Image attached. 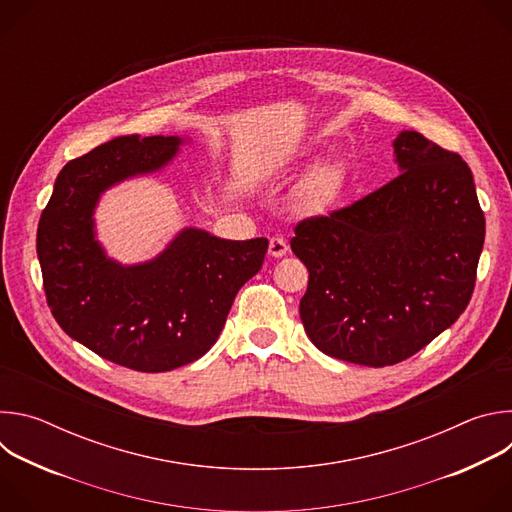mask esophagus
<instances>
[{
  "instance_id": "obj_1",
  "label": "esophagus",
  "mask_w": 512,
  "mask_h": 512,
  "mask_svg": "<svg viewBox=\"0 0 512 512\" xmlns=\"http://www.w3.org/2000/svg\"><path fill=\"white\" fill-rule=\"evenodd\" d=\"M285 253H287V241L283 237H271L269 239V255L283 257Z\"/></svg>"
}]
</instances>
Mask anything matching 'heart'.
<instances>
[{
	"label": "heart",
	"instance_id": "obj_1",
	"mask_svg": "<svg viewBox=\"0 0 512 512\" xmlns=\"http://www.w3.org/2000/svg\"><path fill=\"white\" fill-rule=\"evenodd\" d=\"M344 168L338 162H326L314 168L298 192V204L306 212L326 210L344 186Z\"/></svg>",
	"mask_w": 512,
	"mask_h": 512
}]
</instances>
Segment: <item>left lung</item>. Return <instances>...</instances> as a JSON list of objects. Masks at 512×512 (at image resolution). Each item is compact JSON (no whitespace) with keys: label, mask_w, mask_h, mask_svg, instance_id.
Here are the masks:
<instances>
[{"label":"left lung","mask_w":512,"mask_h":512,"mask_svg":"<svg viewBox=\"0 0 512 512\" xmlns=\"http://www.w3.org/2000/svg\"><path fill=\"white\" fill-rule=\"evenodd\" d=\"M401 174L296 225L291 251L310 271L300 302L328 356L385 367L450 328L470 304L484 212L460 154L417 131L395 139Z\"/></svg>","instance_id":"obj_1"}]
</instances>
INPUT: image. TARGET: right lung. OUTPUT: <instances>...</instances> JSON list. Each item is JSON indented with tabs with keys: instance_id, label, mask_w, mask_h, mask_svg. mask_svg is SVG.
Masks as SVG:
<instances>
[{
	"instance_id": "right-lung-1",
	"label": "right lung",
	"mask_w": 512,
	"mask_h": 512,
	"mask_svg": "<svg viewBox=\"0 0 512 512\" xmlns=\"http://www.w3.org/2000/svg\"><path fill=\"white\" fill-rule=\"evenodd\" d=\"M178 137H117L70 160L42 210L36 251L48 308L77 342L119 367L166 373L204 356L237 291L261 269L267 239L225 241L188 229L158 259L121 267L93 235L111 184L164 166Z\"/></svg>"
}]
</instances>
